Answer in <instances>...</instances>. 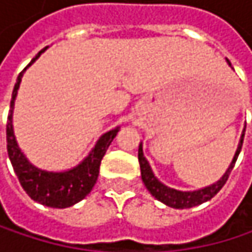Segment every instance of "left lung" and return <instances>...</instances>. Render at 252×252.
Here are the masks:
<instances>
[{"label":"left lung","mask_w":252,"mask_h":252,"mask_svg":"<svg viewBox=\"0 0 252 252\" xmlns=\"http://www.w3.org/2000/svg\"><path fill=\"white\" fill-rule=\"evenodd\" d=\"M226 61L227 64L230 65V61L229 60H226ZM244 134H245V128L242 131V135H241L236 153H235V156H233L227 171L225 172V175L222 176L218 182H215V184H212L209 187H204V188L195 189V191H179V189H174V188L166 187L165 184H162L155 176L150 165H149V162H147V159L143 155V144L140 143V146H138V162H140V169H141V179H143L146 188L149 189V192L155 198H158L159 201H162L163 204H166L169 207H174V209H189V207L203 204V203L209 201L210 198H213L222 189V187L226 184L227 178L230 175V171L233 169L235 162L238 159V155L241 152L242 141H244Z\"/></svg>","instance_id":"1"}]
</instances>
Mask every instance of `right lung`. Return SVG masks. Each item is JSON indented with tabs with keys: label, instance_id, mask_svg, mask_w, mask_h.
<instances>
[{
	"label": "right lung",
	"instance_id": "right-lung-1",
	"mask_svg": "<svg viewBox=\"0 0 252 252\" xmlns=\"http://www.w3.org/2000/svg\"><path fill=\"white\" fill-rule=\"evenodd\" d=\"M46 49H48V46L43 48L17 77V81H16V86L13 90V96H11L8 121H7V152H8V158L11 160L16 175L19 178L23 189L29 194V197L32 200H34L36 203H40L43 206H48V207L65 209V207L74 206L76 203L81 201L94 187V184L97 181V175H99L102 158L105 156L109 144L112 143L117 132L120 131V126L105 132L97 140L96 146L92 149L89 156L84 158V160L81 163H78L73 169H68L64 172H49V171L36 168L26 159V156L16 141L14 129H13L14 100L17 96V90L20 87L23 73Z\"/></svg>",
	"mask_w": 252,
	"mask_h": 252
}]
</instances>
